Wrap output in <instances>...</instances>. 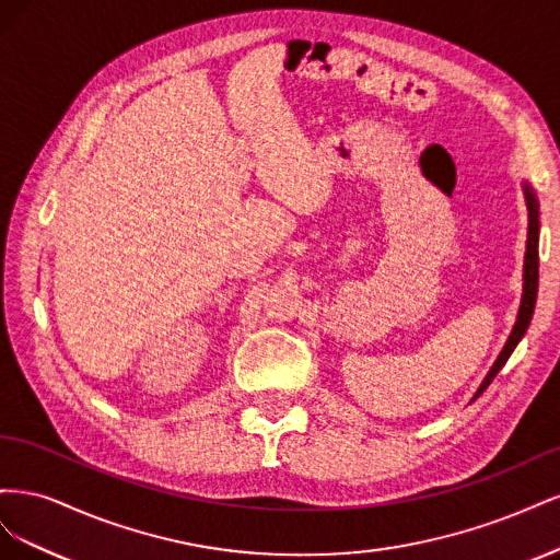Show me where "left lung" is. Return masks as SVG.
Masks as SVG:
<instances>
[{
    "label": "left lung",
    "mask_w": 560,
    "mask_h": 560,
    "mask_svg": "<svg viewBox=\"0 0 560 560\" xmlns=\"http://www.w3.org/2000/svg\"><path fill=\"white\" fill-rule=\"evenodd\" d=\"M525 200H528V245H525V264H523V299H521V308H518V317H516V325L510 334V341L504 343L500 358L495 360L493 369L488 371V376L483 378L481 387L477 389V395H474V399H477L483 389L493 383V378L498 376V371L506 364V360H510V354L514 352L516 343L521 341V336L525 334V329H528L530 319H533V311H535V299H537V282H539V252H537V245H539V210H537V200H535V194L530 191V186L525 184Z\"/></svg>",
    "instance_id": "obj_1"
}]
</instances>
